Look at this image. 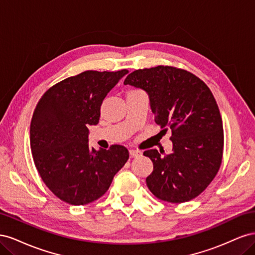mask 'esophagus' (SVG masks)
Wrapping results in <instances>:
<instances>
[{"instance_id": "obj_1", "label": "esophagus", "mask_w": 255, "mask_h": 255, "mask_svg": "<svg viewBox=\"0 0 255 255\" xmlns=\"http://www.w3.org/2000/svg\"><path fill=\"white\" fill-rule=\"evenodd\" d=\"M129 155H130V157L140 156L141 155V152L140 151H137V150H129Z\"/></svg>"}]
</instances>
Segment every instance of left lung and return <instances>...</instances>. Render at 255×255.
<instances>
[{"instance_id": "1", "label": "left lung", "mask_w": 255, "mask_h": 255, "mask_svg": "<svg viewBox=\"0 0 255 255\" xmlns=\"http://www.w3.org/2000/svg\"><path fill=\"white\" fill-rule=\"evenodd\" d=\"M125 84L148 94L160 133H172L170 154L161 156L156 149L143 152L153 163L146 186L170 203L198 197L217 174L223 154L222 119L212 91L195 74L171 66L138 69Z\"/></svg>"}]
</instances>
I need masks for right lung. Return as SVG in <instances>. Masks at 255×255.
<instances>
[{
    "label": "right lung",
    "instance_id": "add662e5",
    "mask_svg": "<svg viewBox=\"0 0 255 255\" xmlns=\"http://www.w3.org/2000/svg\"><path fill=\"white\" fill-rule=\"evenodd\" d=\"M128 72L84 71L53 85L37 103L30 150L41 180L61 201L71 205L96 201L128 161L126 146H90L87 128L98 125L104 98Z\"/></svg>",
    "mask_w": 255,
    "mask_h": 255
}]
</instances>
